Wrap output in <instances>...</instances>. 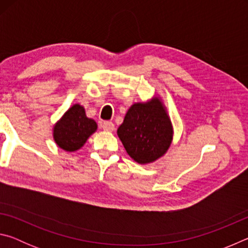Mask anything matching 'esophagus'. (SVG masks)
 Wrapping results in <instances>:
<instances>
[{
  "label": "esophagus",
  "instance_id": "1",
  "mask_svg": "<svg viewBox=\"0 0 248 248\" xmlns=\"http://www.w3.org/2000/svg\"><path fill=\"white\" fill-rule=\"evenodd\" d=\"M102 127H103L105 131H108V132H111V131H114V130H115V124L110 123V121H105Z\"/></svg>",
  "mask_w": 248,
  "mask_h": 248
}]
</instances>
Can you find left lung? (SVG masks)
<instances>
[{"label":"left lung","instance_id":"1","mask_svg":"<svg viewBox=\"0 0 248 248\" xmlns=\"http://www.w3.org/2000/svg\"><path fill=\"white\" fill-rule=\"evenodd\" d=\"M117 134L129 156L139 164H150L165 155L173 142L174 129L162 98L154 96L134 103Z\"/></svg>","mask_w":248,"mask_h":248}]
</instances>
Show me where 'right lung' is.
<instances>
[{"instance_id":"right-lung-1","label":"right lung","mask_w":248,"mask_h":248,"mask_svg":"<svg viewBox=\"0 0 248 248\" xmlns=\"http://www.w3.org/2000/svg\"><path fill=\"white\" fill-rule=\"evenodd\" d=\"M96 130V121L86 116L82 105L74 104L53 125L52 137L59 148L66 152H75Z\"/></svg>"}]
</instances>
